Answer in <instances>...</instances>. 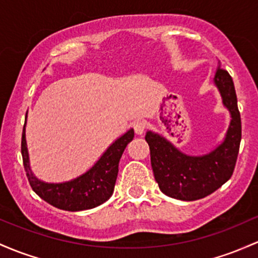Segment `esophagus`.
<instances>
[{"label":"esophagus","mask_w":258,"mask_h":258,"mask_svg":"<svg viewBox=\"0 0 258 258\" xmlns=\"http://www.w3.org/2000/svg\"><path fill=\"white\" fill-rule=\"evenodd\" d=\"M134 128H135V132L137 135H142L144 132V130H146V122L144 121H136L135 124H134Z\"/></svg>","instance_id":"1"}]
</instances>
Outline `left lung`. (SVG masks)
<instances>
[{
  "instance_id": "1",
  "label": "left lung",
  "mask_w": 258,
  "mask_h": 258,
  "mask_svg": "<svg viewBox=\"0 0 258 258\" xmlns=\"http://www.w3.org/2000/svg\"><path fill=\"white\" fill-rule=\"evenodd\" d=\"M223 105L230 112L224 140L203 155H188L159 134L147 131L151 163L155 181L166 196L181 201H196L213 194L231 177L241 141V118L233 78L218 69L213 78Z\"/></svg>"
}]
</instances>
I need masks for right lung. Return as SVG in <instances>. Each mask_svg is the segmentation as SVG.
<instances>
[{
  "instance_id": "right-lung-1",
  "label": "right lung",
  "mask_w": 258,
  "mask_h": 258,
  "mask_svg": "<svg viewBox=\"0 0 258 258\" xmlns=\"http://www.w3.org/2000/svg\"><path fill=\"white\" fill-rule=\"evenodd\" d=\"M134 128H130L126 134L118 137L115 142L107 147L106 151L89 170L79 175L76 179L53 183L39 180L30 169L24 124L23 135H22V157H23L27 177L33 191L51 206L63 211H86L103 205L114 192L118 172V163L124 148L134 140Z\"/></svg>"
}]
</instances>
